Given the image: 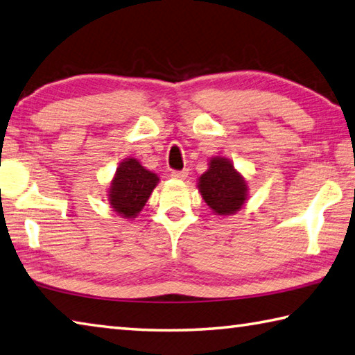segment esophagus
I'll return each mask as SVG.
<instances>
[{
	"label": "esophagus",
	"mask_w": 355,
	"mask_h": 355,
	"mask_svg": "<svg viewBox=\"0 0 355 355\" xmlns=\"http://www.w3.org/2000/svg\"><path fill=\"white\" fill-rule=\"evenodd\" d=\"M188 171H172L171 172V177L173 178V180H184L186 177H188Z\"/></svg>",
	"instance_id": "esophagus-1"
}]
</instances>
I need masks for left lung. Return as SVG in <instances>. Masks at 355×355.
<instances>
[{
	"label": "left lung",
	"mask_w": 355,
	"mask_h": 355,
	"mask_svg": "<svg viewBox=\"0 0 355 355\" xmlns=\"http://www.w3.org/2000/svg\"><path fill=\"white\" fill-rule=\"evenodd\" d=\"M198 192L216 216H233L248 200V184L231 159L209 158L208 171L197 180Z\"/></svg>",
	"instance_id": "8db88e82"
}]
</instances>
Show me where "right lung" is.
<instances>
[{"mask_svg": "<svg viewBox=\"0 0 355 355\" xmlns=\"http://www.w3.org/2000/svg\"><path fill=\"white\" fill-rule=\"evenodd\" d=\"M159 183L157 173L147 171L137 158L122 159L108 186L107 200L116 214L124 218L137 217Z\"/></svg>", "mask_w": 355, "mask_h": 355, "instance_id": "add662e5", "label": "right lung"}]
</instances>
